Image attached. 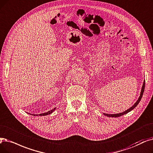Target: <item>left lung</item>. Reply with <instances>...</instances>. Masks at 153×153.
<instances>
[{"mask_svg":"<svg viewBox=\"0 0 153 153\" xmlns=\"http://www.w3.org/2000/svg\"><path fill=\"white\" fill-rule=\"evenodd\" d=\"M144 88H145V80L144 81V82H143V87H142V89H141V94H140V96H139V97L138 98L137 101L134 103V104L132 106V107H131L129 109H128V110H126L123 112H121V113H118V114H105V113H103L104 116H108V117H119V116H121L124 114H126L128 113L129 112H130L131 111H132V109H133L134 108H135L136 106L137 105V104H139V102H140L141 99L143 97V92H144Z\"/></svg>","mask_w":153,"mask_h":153,"instance_id":"obj_1","label":"left lung"}]
</instances>
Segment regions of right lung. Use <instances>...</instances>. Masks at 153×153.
I'll use <instances>...</instances> for the list:
<instances>
[{"label":"right lung","mask_w":153,"mask_h":153,"mask_svg":"<svg viewBox=\"0 0 153 153\" xmlns=\"http://www.w3.org/2000/svg\"><path fill=\"white\" fill-rule=\"evenodd\" d=\"M56 108H54L53 109H52V110H51V111H48V112H44V113L40 114H39V116H46V115L50 114L52 113V112L56 110ZM32 115H33V116H38V114H32Z\"/></svg>","instance_id":"right-lung-1"}]
</instances>
